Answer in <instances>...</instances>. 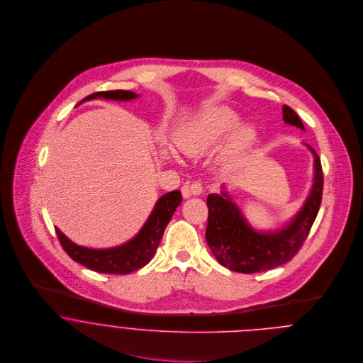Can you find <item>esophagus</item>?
Listing matches in <instances>:
<instances>
[{"instance_id": "esophagus-1", "label": "esophagus", "mask_w": 363, "mask_h": 363, "mask_svg": "<svg viewBox=\"0 0 363 363\" xmlns=\"http://www.w3.org/2000/svg\"><path fill=\"white\" fill-rule=\"evenodd\" d=\"M183 196L190 197V196H200L203 193V184L200 182H193L191 184H186L183 189Z\"/></svg>"}]
</instances>
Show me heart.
<instances>
[{
  "label": "heart",
  "mask_w": 363,
  "mask_h": 363,
  "mask_svg": "<svg viewBox=\"0 0 363 363\" xmlns=\"http://www.w3.org/2000/svg\"><path fill=\"white\" fill-rule=\"evenodd\" d=\"M240 117L236 111L225 106L209 107L184 130L179 145L186 154H201L219 145L234 127L239 124ZM229 138L228 154L239 155L253 143L256 133L252 125L243 124L235 129Z\"/></svg>",
  "instance_id": "obj_1"
}]
</instances>
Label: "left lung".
I'll return each mask as SVG.
<instances>
[{
    "mask_svg": "<svg viewBox=\"0 0 363 363\" xmlns=\"http://www.w3.org/2000/svg\"><path fill=\"white\" fill-rule=\"evenodd\" d=\"M282 114L285 123L305 130L302 120L289 106H284ZM311 151L314 155L311 196L292 223L277 233L255 232L225 193L208 196L206 239L219 264L235 272L253 274L279 267L298 255L309 236L323 196L321 162L313 148Z\"/></svg>",
    "mask_w": 363,
    "mask_h": 363,
    "instance_id": "8db88e82",
    "label": "left lung"
}]
</instances>
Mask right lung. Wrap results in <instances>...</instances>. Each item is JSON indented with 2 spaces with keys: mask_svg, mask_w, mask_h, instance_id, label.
I'll list each match as a JSON object with an SVG mask.
<instances>
[{
  "mask_svg": "<svg viewBox=\"0 0 363 363\" xmlns=\"http://www.w3.org/2000/svg\"><path fill=\"white\" fill-rule=\"evenodd\" d=\"M135 96L137 95L131 91L117 89V91L95 92L86 96L84 101H89L95 98L130 101V99H134ZM183 197L179 190H174L162 196L157 200L152 213L150 215L141 232L133 240L118 247L106 249V250H94L88 247H81L72 243L57 228H55V233L65 253L74 261L88 267L89 269H94L96 272H104V274H121V275L130 274L144 267L145 264H148L150 259L154 257L156 249L160 243V239L163 236L164 228L172 219L176 208L180 206Z\"/></svg>",
  "mask_w": 363,
  "mask_h": 363,
  "instance_id": "add662e5",
  "label": "right lung"
}]
</instances>
